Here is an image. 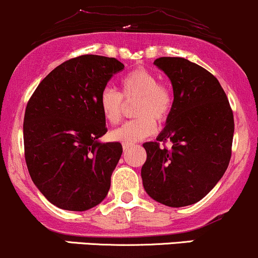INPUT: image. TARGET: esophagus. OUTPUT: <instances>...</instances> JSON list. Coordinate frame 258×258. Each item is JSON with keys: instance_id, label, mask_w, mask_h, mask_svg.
Wrapping results in <instances>:
<instances>
[{"instance_id": "34e87169", "label": "esophagus", "mask_w": 258, "mask_h": 258, "mask_svg": "<svg viewBox=\"0 0 258 258\" xmlns=\"http://www.w3.org/2000/svg\"><path fill=\"white\" fill-rule=\"evenodd\" d=\"M130 145H132V144H130V143H123V149H124V150H125V149H128Z\"/></svg>"}]
</instances>
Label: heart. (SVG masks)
<instances>
[{"label": "heart", "instance_id": "b5f03b06", "mask_svg": "<svg viewBox=\"0 0 258 258\" xmlns=\"http://www.w3.org/2000/svg\"><path fill=\"white\" fill-rule=\"evenodd\" d=\"M120 92L111 88L102 90L98 105L103 118L109 124H118L123 115V99L137 100L133 113L137 118L126 121L110 133L113 140L134 143L150 137L156 129V121L163 123L174 107V92L168 84L159 82V77L147 68H137L120 79Z\"/></svg>", "mask_w": 258, "mask_h": 258}]
</instances>
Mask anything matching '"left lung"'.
I'll return each instance as SVG.
<instances>
[{
  "label": "left lung",
  "instance_id": "8db88e82",
  "mask_svg": "<svg viewBox=\"0 0 258 258\" xmlns=\"http://www.w3.org/2000/svg\"><path fill=\"white\" fill-rule=\"evenodd\" d=\"M154 64L171 81L174 107L156 142L143 144V185L158 203L182 208L205 198L226 171L233 113L216 77L201 66L179 57L158 58Z\"/></svg>",
  "mask_w": 258,
  "mask_h": 258
}]
</instances>
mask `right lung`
<instances>
[{
	"label": "right lung",
	"mask_w": 258,
	"mask_h": 258,
	"mask_svg": "<svg viewBox=\"0 0 258 258\" xmlns=\"http://www.w3.org/2000/svg\"><path fill=\"white\" fill-rule=\"evenodd\" d=\"M124 64L84 54L55 67L31 95L23 120L25 159L32 181L57 208L86 211L102 203L123 148L100 144L108 132L98 99Z\"/></svg>",
	"instance_id": "right-lung-1"
}]
</instances>
